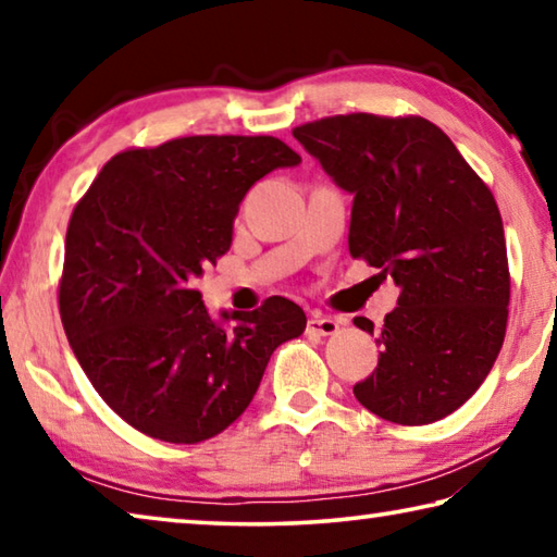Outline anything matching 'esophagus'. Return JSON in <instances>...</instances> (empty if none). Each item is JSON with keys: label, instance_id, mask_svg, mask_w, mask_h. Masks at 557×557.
<instances>
[{"label": "esophagus", "instance_id": "34e87169", "mask_svg": "<svg viewBox=\"0 0 557 557\" xmlns=\"http://www.w3.org/2000/svg\"><path fill=\"white\" fill-rule=\"evenodd\" d=\"M307 332L317 334V336H332L338 332V322L332 317H322V314H312L307 322Z\"/></svg>", "mask_w": 557, "mask_h": 557}]
</instances>
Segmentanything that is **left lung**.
Masks as SVG:
<instances>
[{
	"mask_svg": "<svg viewBox=\"0 0 557 557\" xmlns=\"http://www.w3.org/2000/svg\"><path fill=\"white\" fill-rule=\"evenodd\" d=\"M292 135L354 194L351 258L400 287L356 400L398 425L442 420L484 383L506 336L511 275L494 194L425 117L351 112ZM354 324L373 334L371 319Z\"/></svg>",
	"mask_w": 557,
	"mask_h": 557,
	"instance_id": "obj_1",
	"label": "left lung"
}]
</instances>
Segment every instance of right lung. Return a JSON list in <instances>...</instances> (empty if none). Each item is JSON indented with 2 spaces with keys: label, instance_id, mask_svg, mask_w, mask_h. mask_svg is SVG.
<instances>
[{
  "label": "right lung",
  "instance_id": "right-lung-1",
  "mask_svg": "<svg viewBox=\"0 0 557 557\" xmlns=\"http://www.w3.org/2000/svg\"><path fill=\"white\" fill-rule=\"evenodd\" d=\"M301 157L282 139L194 135L110 159L75 203L59 309L98 395L147 437L196 445L248 408L307 317L270 297L215 324L194 287L233 240L248 188Z\"/></svg>",
  "mask_w": 557,
  "mask_h": 557
}]
</instances>
